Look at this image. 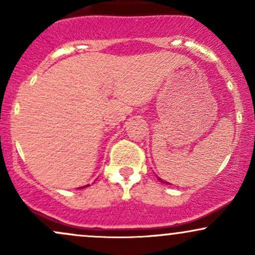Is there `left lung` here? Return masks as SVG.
Returning a JSON list of instances; mask_svg holds the SVG:
<instances>
[{"mask_svg":"<svg viewBox=\"0 0 255 255\" xmlns=\"http://www.w3.org/2000/svg\"><path fill=\"white\" fill-rule=\"evenodd\" d=\"M158 180H159V181H160V182H163V183H164V182H165V181H163V180H162V178H160V177H158ZM165 183H166V184H171V183H169V182H165Z\"/></svg>","mask_w":255,"mask_h":255,"instance_id":"left-lung-1","label":"left lung"}]
</instances>
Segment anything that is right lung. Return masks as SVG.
<instances>
[{
  "label": "right lung",
  "instance_id": "1",
  "mask_svg": "<svg viewBox=\"0 0 255 255\" xmlns=\"http://www.w3.org/2000/svg\"><path fill=\"white\" fill-rule=\"evenodd\" d=\"M87 186H89V184H87ZM85 187H86V186H85ZM85 187H84V188H85Z\"/></svg>",
  "mask_w": 255,
  "mask_h": 255
}]
</instances>
